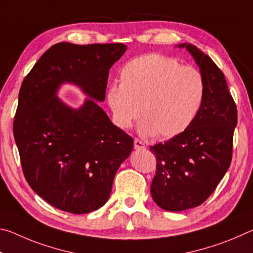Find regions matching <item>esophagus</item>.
I'll list each match as a JSON object with an SVG mask.
<instances>
[{
	"label": "esophagus",
	"mask_w": 253,
	"mask_h": 253,
	"mask_svg": "<svg viewBox=\"0 0 253 253\" xmlns=\"http://www.w3.org/2000/svg\"><path fill=\"white\" fill-rule=\"evenodd\" d=\"M134 147L136 149H145V147H146V146H145V144L142 142V140L138 139V138H135Z\"/></svg>",
	"instance_id": "obj_1"
}]
</instances>
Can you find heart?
<instances>
[{
  "label": "heart",
  "instance_id": "heart-1",
  "mask_svg": "<svg viewBox=\"0 0 253 253\" xmlns=\"http://www.w3.org/2000/svg\"><path fill=\"white\" fill-rule=\"evenodd\" d=\"M201 72L164 54L149 53L122 67L119 84H110L106 100L115 124L129 128L143 115L142 130L173 138L192 125L202 105Z\"/></svg>",
  "mask_w": 253,
  "mask_h": 253
}]
</instances>
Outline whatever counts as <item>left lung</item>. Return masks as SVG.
I'll return each instance as SVG.
<instances>
[{"label": "left lung", "mask_w": 253, "mask_h": 253, "mask_svg": "<svg viewBox=\"0 0 253 253\" xmlns=\"http://www.w3.org/2000/svg\"><path fill=\"white\" fill-rule=\"evenodd\" d=\"M188 50L205 84L198 115L187 129L149 147L156 156L151 194L158 207L178 212L199 207L209 199L232 161L238 110L223 72L208 54L191 43Z\"/></svg>", "instance_id": "left-lung-1"}]
</instances>
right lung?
<instances>
[{"instance_id": "right-lung-1", "label": "right lung", "mask_w": 253, "mask_h": 253, "mask_svg": "<svg viewBox=\"0 0 253 253\" xmlns=\"http://www.w3.org/2000/svg\"><path fill=\"white\" fill-rule=\"evenodd\" d=\"M126 50L123 43L60 42L41 55L21 84L13 135L24 177L61 211L84 214L101 208L134 139L95 101L75 110L55 92L71 83L102 101L109 69Z\"/></svg>"}]
</instances>
